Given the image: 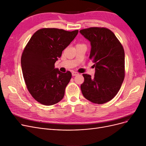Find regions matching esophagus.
<instances>
[{"label": "esophagus", "mask_w": 146, "mask_h": 146, "mask_svg": "<svg viewBox=\"0 0 146 146\" xmlns=\"http://www.w3.org/2000/svg\"><path fill=\"white\" fill-rule=\"evenodd\" d=\"M78 72H72V76H77V75H78Z\"/></svg>", "instance_id": "1"}]
</instances>
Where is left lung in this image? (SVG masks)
Returning <instances> with one entry per match:
<instances>
[{
  "label": "left lung",
  "mask_w": 146,
  "mask_h": 146,
  "mask_svg": "<svg viewBox=\"0 0 146 146\" xmlns=\"http://www.w3.org/2000/svg\"><path fill=\"white\" fill-rule=\"evenodd\" d=\"M91 43L90 59L94 63V77L83 74L80 88L85 98L91 102L103 104L113 99L120 90L125 77L123 48L111 30L91 27L80 30Z\"/></svg>",
  "instance_id": "left-lung-1"
}]
</instances>
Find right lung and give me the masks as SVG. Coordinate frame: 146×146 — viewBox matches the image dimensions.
<instances>
[{"mask_svg": "<svg viewBox=\"0 0 146 146\" xmlns=\"http://www.w3.org/2000/svg\"><path fill=\"white\" fill-rule=\"evenodd\" d=\"M78 33V30L44 28L36 31L26 45L21 56L22 71L27 90L40 104L52 105L63 98L72 74L61 72L55 63Z\"/></svg>", "mask_w": 146, "mask_h": 146, "instance_id": "obj_1", "label": "right lung"}]
</instances>
